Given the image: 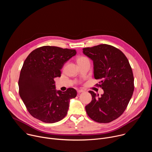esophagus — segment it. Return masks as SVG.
I'll list each match as a JSON object with an SVG mask.
<instances>
[{"label":"esophagus","instance_id":"34e87169","mask_svg":"<svg viewBox=\"0 0 152 152\" xmlns=\"http://www.w3.org/2000/svg\"><path fill=\"white\" fill-rule=\"evenodd\" d=\"M82 92H83V90H77V93L78 94H80V93H81Z\"/></svg>","mask_w":152,"mask_h":152}]
</instances>
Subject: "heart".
<instances>
[{"label": "heart", "instance_id": "heart-1", "mask_svg": "<svg viewBox=\"0 0 152 152\" xmlns=\"http://www.w3.org/2000/svg\"><path fill=\"white\" fill-rule=\"evenodd\" d=\"M86 59H88V58H86V57L83 56H79V57L77 58V62H81V61H85V60H86Z\"/></svg>", "mask_w": 152, "mask_h": 152}]
</instances>
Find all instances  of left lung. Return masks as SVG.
I'll list each match as a JSON object with an SVG mask.
<instances>
[{
  "label": "left lung",
  "instance_id": "left-lung-1",
  "mask_svg": "<svg viewBox=\"0 0 152 152\" xmlns=\"http://www.w3.org/2000/svg\"><path fill=\"white\" fill-rule=\"evenodd\" d=\"M83 53L93 61L94 78L101 80L96 85L104 91L98 98L89 91L92 100L85 106L86 112L96 122H111L121 115L132 96L134 77L131 65L120 50L111 45L85 48Z\"/></svg>",
  "mask_w": 152,
  "mask_h": 152
}]
</instances>
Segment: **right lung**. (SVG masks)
<instances>
[{
	"label": "right lung",
	"mask_w": 152,
	"mask_h": 152,
	"mask_svg": "<svg viewBox=\"0 0 152 152\" xmlns=\"http://www.w3.org/2000/svg\"><path fill=\"white\" fill-rule=\"evenodd\" d=\"M76 54L75 49L45 46L34 50L25 59L18 80L19 94L29 114L47 123L63 119L76 90L56 91L54 78L60 77L64 64Z\"/></svg>",
	"instance_id": "right-lung-1"
}]
</instances>
